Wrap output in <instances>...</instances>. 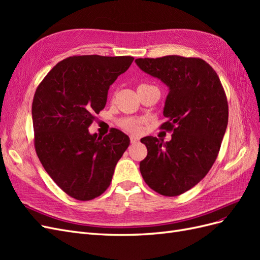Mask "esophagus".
Wrapping results in <instances>:
<instances>
[{"instance_id": "1", "label": "esophagus", "mask_w": 260, "mask_h": 260, "mask_svg": "<svg viewBox=\"0 0 260 260\" xmlns=\"http://www.w3.org/2000/svg\"><path fill=\"white\" fill-rule=\"evenodd\" d=\"M130 142L132 144H136L137 142H139V138H137L135 136H130Z\"/></svg>"}]
</instances>
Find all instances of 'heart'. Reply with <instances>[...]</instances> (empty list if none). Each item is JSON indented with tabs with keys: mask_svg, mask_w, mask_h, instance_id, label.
I'll use <instances>...</instances> for the list:
<instances>
[{
	"mask_svg": "<svg viewBox=\"0 0 260 260\" xmlns=\"http://www.w3.org/2000/svg\"><path fill=\"white\" fill-rule=\"evenodd\" d=\"M119 124L122 129L127 130L129 132L137 133L140 131L141 120L136 119V118H124V119L119 121Z\"/></svg>",
	"mask_w": 260,
	"mask_h": 260,
	"instance_id": "b5f03b06",
	"label": "heart"
}]
</instances>
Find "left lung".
<instances>
[{
	"label": "left lung",
	"instance_id": "left-lung-1",
	"mask_svg": "<svg viewBox=\"0 0 260 260\" xmlns=\"http://www.w3.org/2000/svg\"><path fill=\"white\" fill-rule=\"evenodd\" d=\"M136 62L168 86L161 128L172 131L168 142L141 140L147 148L141 175L157 193L177 196L198 184L217 158L229 116L225 93L215 70L201 58L169 55Z\"/></svg>",
	"mask_w": 260,
	"mask_h": 260
}]
</instances>
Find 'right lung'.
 <instances>
[{"label":"right lung","instance_id":"1","mask_svg":"<svg viewBox=\"0 0 260 260\" xmlns=\"http://www.w3.org/2000/svg\"><path fill=\"white\" fill-rule=\"evenodd\" d=\"M131 56L82 55L59 61L39 84L32 102L35 146L42 166L62 191L78 201L98 198L112 182L130 144L113 129L104 138L89 132Z\"/></svg>","mask_w":260,"mask_h":260}]
</instances>
